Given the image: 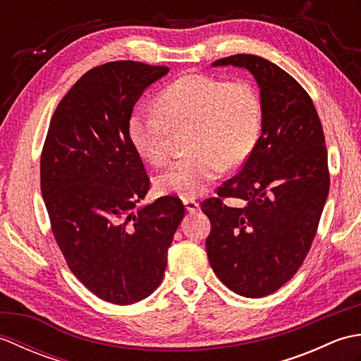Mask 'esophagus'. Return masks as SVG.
Returning a JSON list of instances; mask_svg holds the SVG:
<instances>
[{"instance_id":"esophagus-1","label":"esophagus","mask_w":361,"mask_h":361,"mask_svg":"<svg viewBox=\"0 0 361 361\" xmlns=\"http://www.w3.org/2000/svg\"><path fill=\"white\" fill-rule=\"evenodd\" d=\"M185 206H186V211L190 214H195L197 211H200V203L192 200V198H186Z\"/></svg>"}]
</instances>
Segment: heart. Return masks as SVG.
I'll return each instance as SVG.
<instances>
[{"instance_id":"1","label":"heart","mask_w":361,"mask_h":361,"mask_svg":"<svg viewBox=\"0 0 361 361\" xmlns=\"http://www.w3.org/2000/svg\"><path fill=\"white\" fill-rule=\"evenodd\" d=\"M158 110L137 109L128 121L135 150L153 166L171 155L173 132L189 128L188 152L161 172L159 192L197 197L216 181L221 167L248 159L262 127L260 101L248 82H228L206 74H186L161 91Z\"/></svg>"}]
</instances>
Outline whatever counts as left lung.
<instances>
[{"label": "left lung", "instance_id": "1", "mask_svg": "<svg viewBox=\"0 0 361 361\" xmlns=\"http://www.w3.org/2000/svg\"><path fill=\"white\" fill-rule=\"evenodd\" d=\"M248 70L260 90L262 130L240 172L208 198V259L234 293L264 298L293 278L317 234L331 186L323 126L310 96L270 60L251 54L212 66ZM247 202L229 209L221 197Z\"/></svg>", "mask_w": 361, "mask_h": 361}]
</instances>
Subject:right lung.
Here are the masks:
<instances>
[{
	"label": "right lung",
	"instance_id": "1",
	"mask_svg": "<svg viewBox=\"0 0 361 361\" xmlns=\"http://www.w3.org/2000/svg\"><path fill=\"white\" fill-rule=\"evenodd\" d=\"M169 73L132 60L85 73L52 114L40 161L42 195L70 270L106 302L128 305L163 281L185 217L176 197L136 208L150 180L128 135L133 106Z\"/></svg>",
	"mask_w": 361,
	"mask_h": 361
}]
</instances>
